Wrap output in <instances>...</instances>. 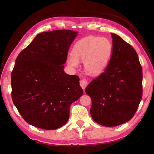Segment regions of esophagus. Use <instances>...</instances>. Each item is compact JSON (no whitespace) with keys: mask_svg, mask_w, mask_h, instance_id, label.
I'll use <instances>...</instances> for the list:
<instances>
[{"mask_svg":"<svg viewBox=\"0 0 154 154\" xmlns=\"http://www.w3.org/2000/svg\"><path fill=\"white\" fill-rule=\"evenodd\" d=\"M87 83H88V81L85 78L82 79V80L80 81V85L82 87L83 89H85V88L87 85Z\"/></svg>","mask_w":154,"mask_h":154,"instance_id":"obj_1","label":"esophagus"}]
</instances>
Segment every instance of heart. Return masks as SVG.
Returning <instances> with one entry per match:
<instances>
[{
	"mask_svg": "<svg viewBox=\"0 0 154 154\" xmlns=\"http://www.w3.org/2000/svg\"><path fill=\"white\" fill-rule=\"evenodd\" d=\"M112 53V46L109 40L88 36L76 42L73 53L68 55L67 62L70 67H77L80 61L84 62L86 71L92 75H97L106 67Z\"/></svg>",
	"mask_w": 154,
	"mask_h": 154,
	"instance_id": "b5f03b06",
	"label": "heart"
}]
</instances>
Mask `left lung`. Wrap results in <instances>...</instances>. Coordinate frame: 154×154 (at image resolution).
I'll list each match as a JSON object with an SVG mask.
<instances>
[{
	"mask_svg": "<svg viewBox=\"0 0 154 154\" xmlns=\"http://www.w3.org/2000/svg\"><path fill=\"white\" fill-rule=\"evenodd\" d=\"M112 54L103 72L85 88L91 97L92 119L105 127H115L131 119L143 95V71L132 46L111 33Z\"/></svg>",
	"mask_w": 154,
	"mask_h": 154,
	"instance_id": "8db88e82",
	"label": "left lung"
}]
</instances>
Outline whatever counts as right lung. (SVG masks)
I'll list each match as a JSON object with an SVG mask.
<instances>
[{"mask_svg":"<svg viewBox=\"0 0 154 154\" xmlns=\"http://www.w3.org/2000/svg\"><path fill=\"white\" fill-rule=\"evenodd\" d=\"M78 32H43L18 54L11 72V97L26 122L45 130L62 127L71 105L83 94L80 78L63 71Z\"/></svg>","mask_w":154,"mask_h":154,"instance_id":"right-lung-1","label":"right lung"}]
</instances>
